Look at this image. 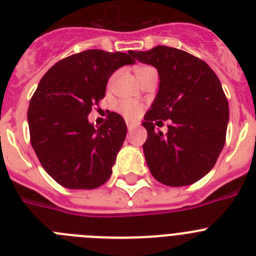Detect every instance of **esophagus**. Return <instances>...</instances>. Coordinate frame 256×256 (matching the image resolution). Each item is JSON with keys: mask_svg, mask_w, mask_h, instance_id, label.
<instances>
[{"mask_svg": "<svg viewBox=\"0 0 256 256\" xmlns=\"http://www.w3.org/2000/svg\"><path fill=\"white\" fill-rule=\"evenodd\" d=\"M126 126H128V132H132L133 130H136V128H137V124L128 123V124H126Z\"/></svg>", "mask_w": 256, "mask_h": 256, "instance_id": "obj_1", "label": "esophagus"}]
</instances>
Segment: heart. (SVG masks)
<instances>
[{
    "label": "heart",
    "mask_w": 256,
    "mask_h": 256,
    "mask_svg": "<svg viewBox=\"0 0 256 256\" xmlns=\"http://www.w3.org/2000/svg\"><path fill=\"white\" fill-rule=\"evenodd\" d=\"M146 69H151L150 66H140L137 68V70H136V74L141 73V72H144V70ZM115 79V76H112V82ZM119 112L123 114L124 118H126V119H136V118H138L140 114H141V106L138 105V104L136 102H132V101H124V102H122L120 105H119Z\"/></svg>",
    "instance_id": "b5f03b06"
}]
</instances>
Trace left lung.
<instances>
[{
    "instance_id": "left-lung-1",
    "label": "left lung",
    "mask_w": 256,
    "mask_h": 256,
    "mask_svg": "<svg viewBox=\"0 0 256 256\" xmlns=\"http://www.w3.org/2000/svg\"><path fill=\"white\" fill-rule=\"evenodd\" d=\"M130 54L159 73V91L142 123L151 174L170 187L198 182L212 170L226 142L230 108L218 76L206 62L173 47ZM166 118L172 123L162 135L154 124Z\"/></svg>"
}]
</instances>
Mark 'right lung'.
Here are the masks:
<instances>
[{
	"label": "right lung",
	"mask_w": 256,
	"mask_h": 256,
	"mask_svg": "<svg viewBox=\"0 0 256 256\" xmlns=\"http://www.w3.org/2000/svg\"><path fill=\"white\" fill-rule=\"evenodd\" d=\"M130 52H79L56 62L38 83L28 108L30 142L44 170L61 186L94 190L112 176L126 124L110 112L105 124L94 126L88 115L105 97L115 70L136 62Z\"/></svg>",
	"instance_id": "obj_1"
}]
</instances>
